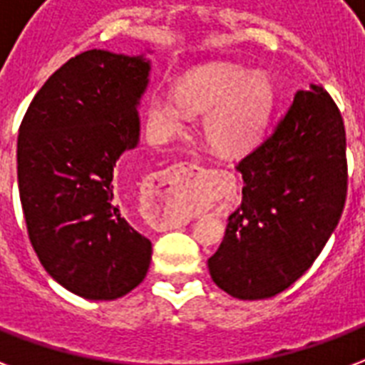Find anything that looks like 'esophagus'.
<instances>
[{"label":"esophagus","mask_w":365,"mask_h":365,"mask_svg":"<svg viewBox=\"0 0 365 365\" xmlns=\"http://www.w3.org/2000/svg\"><path fill=\"white\" fill-rule=\"evenodd\" d=\"M202 178V168L191 163H180L165 172V178L160 180L159 187L153 191V199L157 202L160 214H168L170 208L176 206L180 200L189 199L197 191Z\"/></svg>","instance_id":"esophagus-1"}]
</instances>
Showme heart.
Instances as JSON below:
<instances>
[{
	"label": "heart",
	"instance_id": "obj_1",
	"mask_svg": "<svg viewBox=\"0 0 365 365\" xmlns=\"http://www.w3.org/2000/svg\"><path fill=\"white\" fill-rule=\"evenodd\" d=\"M178 98L153 94L148 102L149 126L157 138L180 130L189 113L205 117L202 134L212 151L240 155L254 145L271 121L274 87L263 73L250 76L235 64H208L178 81Z\"/></svg>",
	"mask_w": 365,
	"mask_h": 365
}]
</instances>
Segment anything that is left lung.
Wrapping results in <instances>:
<instances>
[{"instance_id": "1", "label": "left lung", "mask_w": 365, "mask_h": 365, "mask_svg": "<svg viewBox=\"0 0 365 365\" xmlns=\"http://www.w3.org/2000/svg\"><path fill=\"white\" fill-rule=\"evenodd\" d=\"M346 138L320 85L297 91L265 142L246 155L242 202L208 259L212 280L237 299H267L314 263L346 199Z\"/></svg>"}]
</instances>
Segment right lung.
I'll return each instance as SVG.
<instances>
[{
  "instance_id": "add662e5",
  "label": "right lung",
  "mask_w": 365,
  "mask_h": 365,
  "mask_svg": "<svg viewBox=\"0 0 365 365\" xmlns=\"http://www.w3.org/2000/svg\"><path fill=\"white\" fill-rule=\"evenodd\" d=\"M143 54L85 51L48 77L19 130L16 172L28 237L71 294L111 301L148 274L151 242L126 220L113 168L140 140Z\"/></svg>"
}]
</instances>
